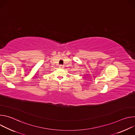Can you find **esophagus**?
Listing matches in <instances>:
<instances>
[{"label":"esophagus","instance_id":"obj_1","mask_svg":"<svg viewBox=\"0 0 135 135\" xmlns=\"http://www.w3.org/2000/svg\"><path fill=\"white\" fill-rule=\"evenodd\" d=\"M59 67H60V68H64V65H60L59 66Z\"/></svg>","mask_w":135,"mask_h":135}]
</instances>
